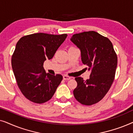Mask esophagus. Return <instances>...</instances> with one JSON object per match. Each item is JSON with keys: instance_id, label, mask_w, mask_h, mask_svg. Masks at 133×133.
Listing matches in <instances>:
<instances>
[{"instance_id": "1", "label": "esophagus", "mask_w": 133, "mask_h": 133, "mask_svg": "<svg viewBox=\"0 0 133 133\" xmlns=\"http://www.w3.org/2000/svg\"><path fill=\"white\" fill-rule=\"evenodd\" d=\"M63 79L64 80H70L71 79V77L68 76H66V75H64L63 76Z\"/></svg>"}]
</instances>
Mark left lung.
Instances as JSON below:
<instances>
[{"label": "left lung", "mask_w": 133, "mask_h": 133, "mask_svg": "<svg viewBox=\"0 0 133 133\" xmlns=\"http://www.w3.org/2000/svg\"><path fill=\"white\" fill-rule=\"evenodd\" d=\"M70 40L81 50L82 63L91 71L86 81L75 78L77 85L73 91L74 97L83 105H93L104 97L113 82L117 55L111 42L93 31L75 34Z\"/></svg>", "instance_id": "8db88e82"}]
</instances>
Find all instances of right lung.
<instances>
[{"label":"right lung","mask_w":133,"mask_h":133,"mask_svg":"<svg viewBox=\"0 0 133 133\" xmlns=\"http://www.w3.org/2000/svg\"><path fill=\"white\" fill-rule=\"evenodd\" d=\"M34 33L21 37L12 56L11 65L17 85L29 101L42 103L51 99L63 77L46 73L43 62L51 59L67 37Z\"/></svg>","instance_id":"obj_1"}]
</instances>
